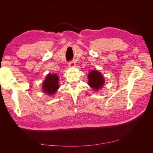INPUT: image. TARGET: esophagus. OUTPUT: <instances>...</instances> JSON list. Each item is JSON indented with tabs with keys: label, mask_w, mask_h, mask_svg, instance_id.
<instances>
[{
	"label": "esophagus",
	"mask_w": 153,
	"mask_h": 153,
	"mask_svg": "<svg viewBox=\"0 0 153 153\" xmlns=\"http://www.w3.org/2000/svg\"><path fill=\"white\" fill-rule=\"evenodd\" d=\"M69 67H75V62L74 61H69Z\"/></svg>",
	"instance_id": "esophagus-1"
}]
</instances>
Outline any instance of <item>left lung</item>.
<instances>
[{"instance_id":"1","label":"left lung","mask_w":153,"mask_h":153,"mask_svg":"<svg viewBox=\"0 0 153 153\" xmlns=\"http://www.w3.org/2000/svg\"><path fill=\"white\" fill-rule=\"evenodd\" d=\"M88 84L95 91L101 89L105 84L103 76L100 72L96 70L90 71L88 75Z\"/></svg>"}]
</instances>
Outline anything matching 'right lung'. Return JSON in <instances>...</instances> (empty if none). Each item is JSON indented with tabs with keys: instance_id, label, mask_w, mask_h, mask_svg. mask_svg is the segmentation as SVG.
I'll use <instances>...</instances> for the list:
<instances>
[{
	"instance_id": "obj_1",
	"label": "right lung",
	"mask_w": 153,
	"mask_h": 153,
	"mask_svg": "<svg viewBox=\"0 0 153 153\" xmlns=\"http://www.w3.org/2000/svg\"><path fill=\"white\" fill-rule=\"evenodd\" d=\"M59 77L56 74H48L46 76L45 80L42 84V88L43 91L49 96H52L55 94L59 88Z\"/></svg>"
}]
</instances>
